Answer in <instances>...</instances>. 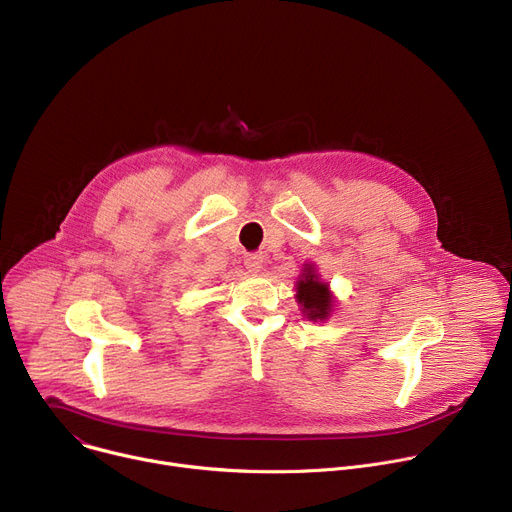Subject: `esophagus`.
I'll return each instance as SVG.
<instances>
[{
  "instance_id": "obj_1",
  "label": "esophagus",
  "mask_w": 512,
  "mask_h": 512,
  "mask_svg": "<svg viewBox=\"0 0 512 512\" xmlns=\"http://www.w3.org/2000/svg\"><path fill=\"white\" fill-rule=\"evenodd\" d=\"M245 267H247V271H249V273H257V271H261V267H263V255H247V259H245Z\"/></svg>"
}]
</instances>
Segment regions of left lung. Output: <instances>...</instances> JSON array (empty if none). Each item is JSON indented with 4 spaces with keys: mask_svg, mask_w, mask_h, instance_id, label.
<instances>
[{
    "mask_svg": "<svg viewBox=\"0 0 512 512\" xmlns=\"http://www.w3.org/2000/svg\"><path fill=\"white\" fill-rule=\"evenodd\" d=\"M296 302L304 318L312 322H324L332 316L336 306V296L332 294L330 283L322 279L316 263H304L296 281Z\"/></svg>",
    "mask_w": 512,
    "mask_h": 512,
    "instance_id": "left-lung-1",
    "label": "left lung"
}]
</instances>
